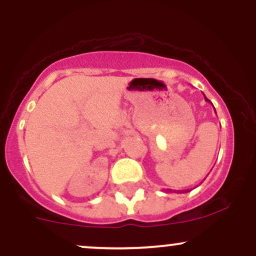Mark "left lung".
<instances>
[{
	"instance_id": "left-lung-1",
	"label": "left lung",
	"mask_w": 256,
	"mask_h": 256,
	"mask_svg": "<svg viewBox=\"0 0 256 256\" xmlns=\"http://www.w3.org/2000/svg\"><path fill=\"white\" fill-rule=\"evenodd\" d=\"M204 100H206V101H207V102H210V100H208L207 98H206V96H204ZM166 192H178V194H183V192H189V190H171V189H167Z\"/></svg>"
}]
</instances>
